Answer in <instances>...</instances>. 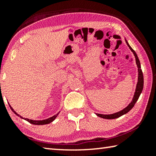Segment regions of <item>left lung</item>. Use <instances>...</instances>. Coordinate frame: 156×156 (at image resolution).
Masks as SVG:
<instances>
[{
	"label": "left lung",
	"mask_w": 156,
	"mask_h": 156,
	"mask_svg": "<svg viewBox=\"0 0 156 156\" xmlns=\"http://www.w3.org/2000/svg\"><path fill=\"white\" fill-rule=\"evenodd\" d=\"M126 42L127 45L128 46V47H129L130 51H131L133 53V54H134V55L135 57L136 64H137V66L138 67V81L137 83V86H136L135 94H134V96H133V101L130 103V104L128 105L126 108H124V109L119 111V112H118L112 114V115H101V114H96V115L101 118L107 119H116V118L119 117H121V116L125 115V114H126L127 112H129V111L133 108V106L135 105V103L137 102V101L138 100V98H139L141 93H142V90H143V87H144V77H143L142 71V69H141V65H140L139 58H138V57L137 55V54H136L135 51L133 50L131 47L130 46V45L128 44L126 40Z\"/></svg>",
	"instance_id": "1"
}]
</instances>
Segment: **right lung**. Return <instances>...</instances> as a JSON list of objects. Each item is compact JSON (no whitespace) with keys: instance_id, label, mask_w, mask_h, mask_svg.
Wrapping results in <instances>:
<instances>
[{"instance_id":"right-lung-1","label":"right lung","mask_w":156,"mask_h":156,"mask_svg":"<svg viewBox=\"0 0 156 156\" xmlns=\"http://www.w3.org/2000/svg\"><path fill=\"white\" fill-rule=\"evenodd\" d=\"M9 107H10L11 110H12V111H13V112H14V114H15V115H16L17 116H19V117H21V118H22V119H23V117H21V116H20L19 115H18V114H17V113L15 112V111H14V110H13V108H12L10 105H9ZM58 114H59V112H58V114H57V115L53 116V117H50V118L47 119H44V120L35 121V120L29 119H26V118H25L24 119H25V120H26L27 122H28L29 123H32V124H34V125H44V124H48V123H50L51 122H53V121L55 120V119L57 117V116L58 115Z\"/></svg>"}]
</instances>
